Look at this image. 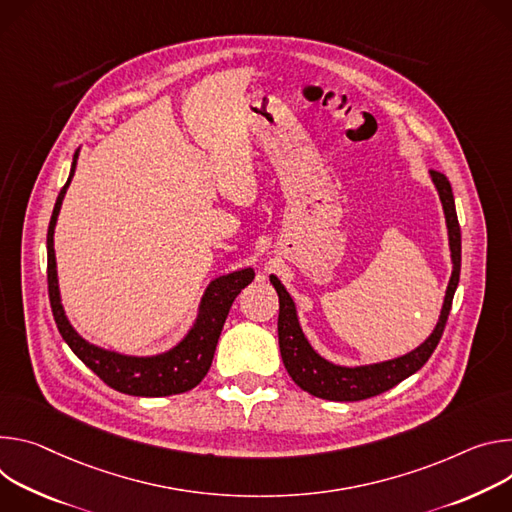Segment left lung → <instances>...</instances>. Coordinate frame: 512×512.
<instances>
[{
  "label": "left lung",
  "mask_w": 512,
  "mask_h": 512,
  "mask_svg": "<svg viewBox=\"0 0 512 512\" xmlns=\"http://www.w3.org/2000/svg\"><path fill=\"white\" fill-rule=\"evenodd\" d=\"M431 179L439 191V199L443 203L445 211V221H447V232H449V250H451V260H453V272L447 285L443 309L439 315V321L433 329V333L425 339V342L413 350L407 356H401L396 360H388L382 364H372V366H360V368H344V366H335L323 360L321 356L315 354V350L309 346L305 339L299 321H297V311L291 295L287 289L280 285V280L276 276H270L272 287L278 293V346H280V356L282 362H285L287 372L295 380L297 386H301L305 392L319 396V399L325 401H364L370 399V396L382 394L415 374L417 370L423 368V364L431 358L435 352L439 339L443 335L449 311H451V301L453 293L458 289L460 282V268H462V234H460V221L456 213V203H453V193L447 177L439 170H431Z\"/></svg>",
  "instance_id": "left-lung-1"
}]
</instances>
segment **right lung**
I'll return each mask as SVG.
<instances>
[{"label":"right lung","mask_w":512,"mask_h":512,"mask_svg":"<svg viewBox=\"0 0 512 512\" xmlns=\"http://www.w3.org/2000/svg\"><path fill=\"white\" fill-rule=\"evenodd\" d=\"M77 156L79 152H75L67 185L61 189L59 197H56L52 217L48 223V234H46L48 297H50V307H52L56 327H59L63 339L75 352V356L113 390L132 394V396H168V394L187 392L195 388L209 372L225 317L230 313L232 303L236 301L240 291L254 280V270L244 268V270L215 278L203 295L201 311L195 325L185 335L183 342H179L166 354L152 356V358H132V356H122V354L107 352L87 344L65 317L61 297H59V282H56V262H54V248H52L56 217H59L63 197L75 175Z\"/></svg>","instance_id":"add662e5"}]
</instances>
